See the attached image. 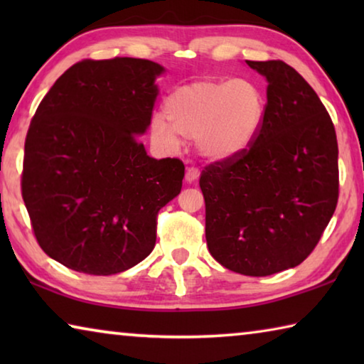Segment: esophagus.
I'll list each match as a JSON object with an SVG mask.
<instances>
[{"label": "esophagus", "mask_w": 364, "mask_h": 364, "mask_svg": "<svg viewBox=\"0 0 364 364\" xmlns=\"http://www.w3.org/2000/svg\"><path fill=\"white\" fill-rule=\"evenodd\" d=\"M184 178H186L188 183H194L197 178H199V168L194 167V165H189L186 168V175H184Z\"/></svg>", "instance_id": "1"}]
</instances>
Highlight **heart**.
<instances>
[{"label": "heart", "mask_w": 364, "mask_h": 364, "mask_svg": "<svg viewBox=\"0 0 364 364\" xmlns=\"http://www.w3.org/2000/svg\"><path fill=\"white\" fill-rule=\"evenodd\" d=\"M164 114L152 117L151 134L167 147L178 135L194 138L202 156L223 162L241 156L260 134L267 102L250 80L204 78L176 86L167 96Z\"/></svg>", "instance_id": "b5f03b06"}]
</instances>
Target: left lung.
Masks as SVG:
<instances>
[{
	"label": "left lung",
	"mask_w": 364,
	"mask_h": 364,
	"mask_svg": "<svg viewBox=\"0 0 364 364\" xmlns=\"http://www.w3.org/2000/svg\"><path fill=\"white\" fill-rule=\"evenodd\" d=\"M267 77V115L241 156L202 170L208 252L225 268L269 276L311 254L338 199L336 128L324 104L282 60H245Z\"/></svg>",
	"instance_id": "8db88e82"
}]
</instances>
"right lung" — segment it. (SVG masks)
Here are the masks:
<instances>
[{
	"label": "right lung",
	"mask_w": 364,
	"mask_h": 364,
	"mask_svg": "<svg viewBox=\"0 0 364 364\" xmlns=\"http://www.w3.org/2000/svg\"><path fill=\"white\" fill-rule=\"evenodd\" d=\"M164 67L85 59L69 67L30 122L22 199L46 255L86 274L134 267L156 245L157 215L180 194L184 164L152 159L151 125Z\"/></svg>",
	"instance_id": "add662e5"
}]
</instances>
